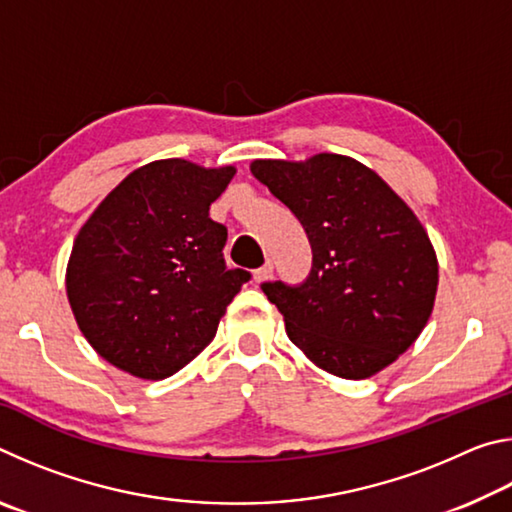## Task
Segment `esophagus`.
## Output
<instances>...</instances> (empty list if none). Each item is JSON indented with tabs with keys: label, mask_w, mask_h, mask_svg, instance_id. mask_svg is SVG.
<instances>
[{
	"label": "esophagus",
	"mask_w": 512,
	"mask_h": 512,
	"mask_svg": "<svg viewBox=\"0 0 512 512\" xmlns=\"http://www.w3.org/2000/svg\"><path fill=\"white\" fill-rule=\"evenodd\" d=\"M271 273H273V264H271V262H266L264 266L255 268V271H253V280L259 284V282L268 280V277H271Z\"/></svg>",
	"instance_id": "esophagus-1"
}]
</instances>
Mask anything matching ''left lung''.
Listing matches in <instances>:
<instances>
[{"instance_id": "left-lung-1", "label": "left lung", "mask_w": 512, "mask_h": 512, "mask_svg": "<svg viewBox=\"0 0 512 512\" xmlns=\"http://www.w3.org/2000/svg\"><path fill=\"white\" fill-rule=\"evenodd\" d=\"M250 171L296 214L314 255L305 282L262 284L291 343L343 379L391 366L427 325L438 289V259L418 216L345 155L255 160Z\"/></svg>"}]
</instances>
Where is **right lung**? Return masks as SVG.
<instances>
[{
  "mask_svg": "<svg viewBox=\"0 0 512 512\" xmlns=\"http://www.w3.org/2000/svg\"><path fill=\"white\" fill-rule=\"evenodd\" d=\"M232 176L235 167L155 160L128 173L85 221L67 298L85 339L115 368L151 381L185 368L250 280L225 266L228 230L210 219Z\"/></svg>",
  "mask_w": 512,
  "mask_h": 512,
  "instance_id": "1",
  "label": "right lung"
}]
</instances>
